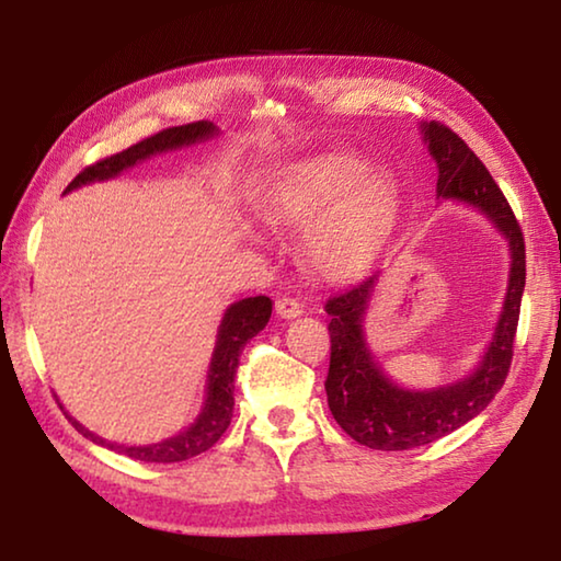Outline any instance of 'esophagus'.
I'll use <instances>...</instances> for the list:
<instances>
[{"instance_id":"obj_1","label":"esophagus","mask_w":561,"mask_h":561,"mask_svg":"<svg viewBox=\"0 0 561 561\" xmlns=\"http://www.w3.org/2000/svg\"><path fill=\"white\" fill-rule=\"evenodd\" d=\"M274 309H277V314L282 317V319H294V317H299L301 314V304L297 301V299H291V297H282V299H277V304H274Z\"/></svg>"}]
</instances>
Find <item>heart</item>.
<instances>
[{
	"label": "heart",
	"mask_w": 561,
	"mask_h": 561,
	"mask_svg": "<svg viewBox=\"0 0 561 561\" xmlns=\"http://www.w3.org/2000/svg\"><path fill=\"white\" fill-rule=\"evenodd\" d=\"M398 210L388 173L368 175L351 153H324L291 165L262 201V217L277 230H309L304 252L314 270L346 277L368 260Z\"/></svg>",
	"instance_id": "obj_1"
}]
</instances>
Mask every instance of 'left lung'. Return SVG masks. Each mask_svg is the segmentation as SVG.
I'll use <instances>...</instances> for the list:
<instances>
[{"mask_svg": "<svg viewBox=\"0 0 561 561\" xmlns=\"http://www.w3.org/2000/svg\"><path fill=\"white\" fill-rule=\"evenodd\" d=\"M421 128L438 165V201L470 205L497 227L512 252L510 282L495 334L480 366L468 378L433 391H408L393 383L366 346L364 317L381 274L376 272L327 301L331 358L324 386L331 415L351 438L374 450L428 445L485 411L510 371L525 291V237L507 197L458 133L438 121L423 123Z\"/></svg>", "mask_w": 561, "mask_h": 561, "instance_id": "8db88e82", "label": "left lung"}]
</instances>
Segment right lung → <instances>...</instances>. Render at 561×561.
I'll list each match as a JSON object with an SVG mask.
<instances>
[{
  "label": "right lung",
  "instance_id": "obj_1",
  "mask_svg": "<svg viewBox=\"0 0 561 561\" xmlns=\"http://www.w3.org/2000/svg\"><path fill=\"white\" fill-rule=\"evenodd\" d=\"M213 136H217V126H213L210 121H195V123H187V126L165 128L156 133V136L140 140L136 146L121 150L116 156L103 158L99 163L83 168L81 173L71 180L64 193L89 183H99V180L116 178L126 168L140 163V160L165 153V150L201 144V140H207ZM270 317H272L270 297H247L242 301H234L232 307L225 311L220 331H217L210 374H207V398H205L203 411L187 431L173 435V438L160 440L153 445H118V443H106L103 438H99V435H93L91 431L83 428L79 421H73V417H69V421L76 425V431H79L83 438H89L96 445H106V448L116 450L121 455H128L133 460L180 462V460L195 458V455L213 448V445L220 440V435L227 431V425H230L232 405H234V374H237V366H240V354L247 341L257 336L260 331L267 327Z\"/></svg>",
  "mask_w": 561,
  "mask_h": 561
}]
</instances>
